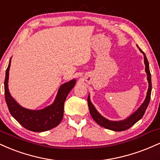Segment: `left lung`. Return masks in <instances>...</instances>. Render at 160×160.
I'll use <instances>...</instances> for the list:
<instances>
[{
  "mask_svg": "<svg viewBox=\"0 0 160 160\" xmlns=\"http://www.w3.org/2000/svg\"><path fill=\"white\" fill-rule=\"evenodd\" d=\"M139 50L144 54V64H145V72L147 73V78L148 81V84H149V87H148L147 96H146V98L144 99V102L141 105V106L134 112V113L131 114V115L129 116V118H127V119L123 120V121H109V120L106 119V118H104L103 116L101 115V114L97 112V110L96 109L95 107L93 106V105L92 104V102H91L90 96H88V107H89L90 113H91V117L93 118V119L94 120V121L97 122L99 126L104 127V128L111 129V130H113V131H118V132H119V131L127 130V129L130 128L132 126L134 125L136 122H138L141 118L143 117L144 112H145L148 105H149L150 99H151V90H152L151 76V72H150L149 63H148V61L147 58H146L145 54L142 52L141 48H139Z\"/></svg>",
  "mask_w": 160,
  "mask_h": 160,
  "instance_id": "1",
  "label": "left lung"
}]
</instances>
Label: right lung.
<instances>
[{
    "instance_id": "1",
    "label": "right lung",
    "mask_w": 160,
    "mask_h": 160,
    "mask_svg": "<svg viewBox=\"0 0 160 160\" xmlns=\"http://www.w3.org/2000/svg\"><path fill=\"white\" fill-rule=\"evenodd\" d=\"M11 58L6 70L4 81V95L6 102L11 115L22 127L33 132H40L49 130L61 123L63 117V106L67 95L76 84V79L63 84L58 90L54 102L40 110H30L23 108L11 97L8 89L9 71Z\"/></svg>"
}]
</instances>
